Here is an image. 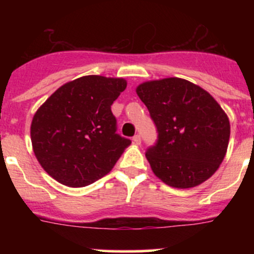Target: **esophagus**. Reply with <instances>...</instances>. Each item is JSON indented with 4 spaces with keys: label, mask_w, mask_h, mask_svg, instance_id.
Returning a JSON list of instances; mask_svg holds the SVG:
<instances>
[{
    "label": "esophagus",
    "mask_w": 254,
    "mask_h": 254,
    "mask_svg": "<svg viewBox=\"0 0 254 254\" xmlns=\"http://www.w3.org/2000/svg\"><path fill=\"white\" fill-rule=\"evenodd\" d=\"M132 142H134L135 145H140V143H141V137H140V135H135V136L132 137Z\"/></svg>",
    "instance_id": "obj_1"
}]
</instances>
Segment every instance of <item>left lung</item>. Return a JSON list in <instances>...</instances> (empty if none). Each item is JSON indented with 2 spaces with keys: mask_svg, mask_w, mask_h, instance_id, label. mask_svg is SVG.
Here are the masks:
<instances>
[{
  "mask_svg": "<svg viewBox=\"0 0 254 254\" xmlns=\"http://www.w3.org/2000/svg\"><path fill=\"white\" fill-rule=\"evenodd\" d=\"M156 124L158 139L146 151L156 177L178 189L214 175L226 155L230 120L214 97L187 79L168 77L136 87Z\"/></svg>",
  "mask_w": 254,
  "mask_h": 254,
  "instance_id": "left-lung-1",
  "label": "left lung"
}]
</instances>
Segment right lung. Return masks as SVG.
<instances>
[{
	"label": "right lung",
	"mask_w": 254,
	"mask_h": 254,
	"mask_svg": "<svg viewBox=\"0 0 254 254\" xmlns=\"http://www.w3.org/2000/svg\"><path fill=\"white\" fill-rule=\"evenodd\" d=\"M127 79L82 76L63 84L39 107L30 125L34 155L45 172L71 188L108 175L129 139L117 134L113 102Z\"/></svg>",
	"instance_id": "1"
}]
</instances>
